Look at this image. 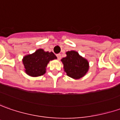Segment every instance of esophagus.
<instances>
[{
  "label": "esophagus",
  "instance_id": "1",
  "mask_svg": "<svg viewBox=\"0 0 120 120\" xmlns=\"http://www.w3.org/2000/svg\"><path fill=\"white\" fill-rule=\"evenodd\" d=\"M56 56H57V58H58V60H60V59H61V54H58L56 55Z\"/></svg>",
  "mask_w": 120,
  "mask_h": 120
}]
</instances>
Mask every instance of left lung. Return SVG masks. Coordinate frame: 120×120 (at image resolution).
<instances>
[{
    "label": "left lung",
    "mask_w": 120,
    "mask_h": 120,
    "mask_svg": "<svg viewBox=\"0 0 120 120\" xmlns=\"http://www.w3.org/2000/svg\"><path fill=\"white\" fill-rule=\"evenodd\" d=\"M61 61L63 63L64 70L67 76L74 79H80L84 76L88 71V61L81 56L76 51H68L66 56Z\"/></svg>",
    "instance_id": "8db88e82"
}]
</instances>
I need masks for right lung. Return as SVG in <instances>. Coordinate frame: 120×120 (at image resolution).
<instances>
[{
    "label": "right lung",
    "mask_w": 120,
    "mask_h": 120,
    "mask_svg": "<svg viewBox=\"0 0 120 120\" xmlns=\"http://www.w3.org/2000/svg\"><path fill=\"white\" fill-rule=\"evenodd\" d=\"M56 58L57 57L52 52H45L43 49H38L33 54L23 58L24 71L32 77L42 76L46 72V68L49 62Z\"/></svg>",
    "instance_id": "1"
}]
</instances>
